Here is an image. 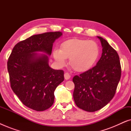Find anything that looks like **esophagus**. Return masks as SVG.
<instances>
[{
	"instance_id": "esophagus-1",
	"label": "esophagus",
	"mask_w": 131,
	"mask_h": 131,
	"mask_svg": "<svg viewBox=\"0 0 131 131\" xmlns=\"http://www.w3.org/2000/svg\"><path fill=\"white\" fill-rule=\"evenodd\" d=\"M64 78H65V79L66 80H69L70 78V75L69 73H66L65 74H64Z\"/></svg>"
}]
</instances>
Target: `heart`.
I'll return each instance as SVG.
<instances>
[{"label": "heart", "mask_w": 131, "mask_h": 131, "mask_svg": "<svg viewBox=\"0 0 131 131\" xmlns=\"http://www.w3.org/2000/svg\"><path fill=\"white\" fill-rule=\"evenodd\" d=\"M100 54V48L95 42L75 38L66 40L61 45L60 50H55L53 55L60 66L69 58L70 67L77 72H85L94 66Z\"/></svg>", "instance_id": "1"}]
</instances>
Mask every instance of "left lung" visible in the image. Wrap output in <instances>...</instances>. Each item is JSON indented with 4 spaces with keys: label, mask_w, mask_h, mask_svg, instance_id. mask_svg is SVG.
<instances>
[{
    "label": "left lung",
    "mask_w": 131,
    "mask_h": 131,
    "mask_svg": "<svg viewBox=\"0 0 131 131\" xmlns=\"http://www.w3.org/2000/svg\"><path fill=\"white\" fill-rule=\"evenodd\" d=\"M101 41L103 53L96 65L76 75L73 98L79 108L89 112L99 110L113 99L121 77L119 55L107 40Z\"/></svg>",
    "instance_id": "1"
}]
</instances>
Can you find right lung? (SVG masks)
Segmentation results:
<instances>
[{"label": "right lung", "mask_w": 131, "mask_h": 131, "mask_svg": "<svg viewBox=\"0 0 131 131\" xmlns=\"http://www.w3.org/2000/svg\"><path fill=\"white\" fill-rule=\"evenodd\" d=\"M60 31L33 35L14 46L7 66L10 87L24 105L37 112L47 110L54 102V91L64 81V71L52 69L48 56Z\"/></svg>", "instance_id": "obj_1"}]
</instances>
